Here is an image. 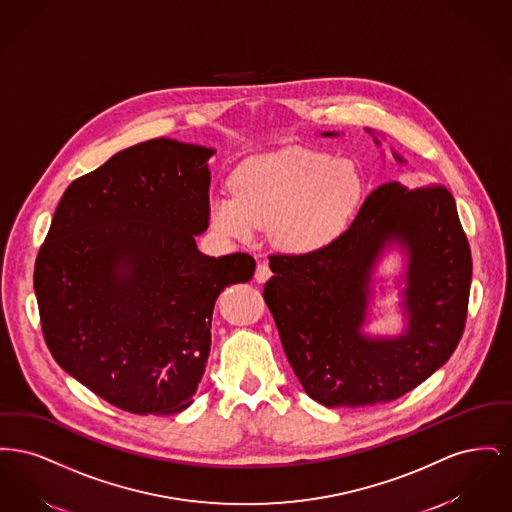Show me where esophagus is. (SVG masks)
Returning <instances> with one entry per match:
<instances>
[{"instance_id": "1", "label": "esophagus", "mask_w": 512, "mask_h": 512, "mask_svg": "<svg viewBox=\"0 0 512 512\" xmlns=\"http://www.w3.org/2000/svg\"><path fill=\"white\" fill-rule=\"evenodd\" d=\"M270 276H272V272H270L268 265H265V263H259V265H257V270H255V280H257L259 284H265Z\"/></svg>"}]
</instances>
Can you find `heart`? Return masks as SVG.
<instances>
[{"instance_id": "heart-1", "label": "heart", "mask_w": 512, "mask_h": 512, "mask_svg": "<svg viewBox=\"0 0 512 512\" xmlns=\"http://www.w3.org/2000/svg\"><path fill=\"white\" fill-rule=\"evenodd\" d=\"M234 194L213 195L209 215L226 238L251 240L268 226L272 242L292 253L332 244L363 197V176L347 159L290 149L245 161L232 178Z\"/></svg>"}]
</instances>
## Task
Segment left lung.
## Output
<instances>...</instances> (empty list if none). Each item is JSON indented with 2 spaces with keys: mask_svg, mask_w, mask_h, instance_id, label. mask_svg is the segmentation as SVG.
<instances>
[{
  "mask_svg": "<svg viewBox=\"0 0 512 512\" xmlns=\"http://www.w3.org/2000/svg\"><path fill=\"white\" fill-rule=\"evenodd\" d=\"M390 241L410 251V322L399 339L370 341L360 334L369 274ZM268 265L274 276L263 297L286 357L303 390L326 407L399 399L445 365L463 338L472 257L455 199L441 184H382L332 244L274 253Z\"/></svg>",
  "mask_w": 512,
  "mask_h": 512,
  "instance_id": "obj_1",
  "label": "left lung"
}]
</instances>
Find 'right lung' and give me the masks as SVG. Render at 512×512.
Instances as JSON below:
<instances>
[{"label":"right lung","instance_id":"obj_1","mask_svg":"<svg viewBox=\"0 0 512 512\" xmlns=\"http://www.w3.org/2000/svg\"><path fill=\"white\" fill-rule=\"evenodd\" d=\"M209 147L122 149L61 197L34 267L44 340L65 372L134 414L192 405L219 293L251 280L247 253L207 257Z\"/></svg>","mask_w":512,"mask_h":512}]
</instances>
